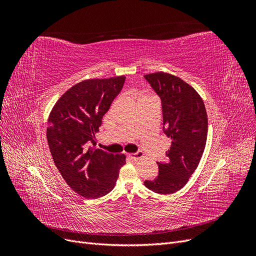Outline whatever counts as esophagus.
Instances as JSON below:
<instances>
[{
    "instance_id": "esophagus-1",
    "label": "esophagus",
    "mask_w": 256,
    "mask_h": 256,
    "mask_svg": "<svg viewBox=\"0 0 256 256\" xmlns=\"http://www.w3.org/2000/svg\"><path fill=\"white\" fill-rule=\"evenodd\" d=\"M128 156L134 159V160H138V159H141L144 157V154L142 152H134V154H128Z\"/></svg>"
}]
</instances>
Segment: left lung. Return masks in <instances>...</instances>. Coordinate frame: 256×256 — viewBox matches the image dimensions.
<instances>
[{"mask_svg": "<svg viewBox=\"0 0 256 256\" xmlns=\"http://www.w3.org/2000/svg\"><path fill=\"white\" fill-rule=\"evenodd\" d=\"M161 100L164 132L172 145L166 161L157 162L158 176L144 184L159 194H172L188 182L205 150L207 114L202 98L188 83L170 74L144 76Z\"/></svg>", "mask_w": 256, "mask_h": 256, "instance_id": "left-lung-1", "label": "left lung"}]
</instances>
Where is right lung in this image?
I'll return each instance as SVG.
<instances>
[{
	"instance_id": "1",
	"label": "right lung",
	"mask_w": 256,
	"mask_h": 256,
	"mask_svg": "<svg viewBox=\"0 0 256 256\" xmlns=\"http://www.w3.org/2000/svg\"><path fill=\"white\" fill-rule=\"evenodd\" d=\"M126 76L85 80L58 100L50 113L47 140L60 175L79 196L97 198L108 194L118 180L125 154L96 147L95 134Z\"/></svg>"
}]
</instances>
